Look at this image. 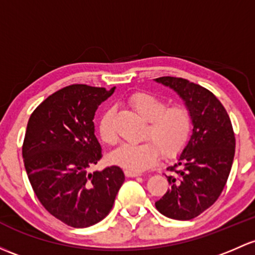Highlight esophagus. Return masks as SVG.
Wrapping results in <instances>:
<instances>
[{
    "label": "esophagus",
    "instance_id": "obj_1",
    "mask_svg": "<svg viewBox=\"0 0 255 255\" xmlns=\"http://www.w3.org/2000/svg\"><path fill=\"white\" fill-rule=\"evenodd\" d=\"M125 175L127 177H136V176H140V172H136V171H130V170H126L125 171Z\"/></svg>",
    "mask_w": 255,
    "mask_h": 255
}]
</instances>
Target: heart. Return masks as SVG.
I'll use <instances>...</instances> for the list:
<instances>
[{
    "label": "heart",
    "instance_id": "obj_1",
    "mask_svg": "<svg viewBox=\"0 0 255 255\" xmlns=\"http://www.w3.org/2000/svg\"><path fill=\"white\" fill-rule=\"evenodd\" d=\"M128 105L148 121L143 138L148 139L140 144H125L111 155V161L126 170H148L163 156L175 157L186 148L191 138L193 120L191 111L186 106H167L157 96L145 92L130 94ZM115 110L104 112L99 122V134L107 145H115L119 140L115 130Z\"/></svg>",
    "mask_w": 255,
    "mask_h": 255
}]
</instances>
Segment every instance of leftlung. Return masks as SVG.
Returning <instances> with one entry per match:
<instances>
[{
	"mask_svg": "<svg viewBox=\"0 0 255 255\" xmlns=\"http://www.w3.org/2000/svg\"><path fill=\"white\" fill-rule=\"evenodd\" d=\"M183 99L193 120V134L178 162L166 176L170 189L155 203L162 215L191 220L210 208L225 188L235 157L236 138L231 120L213 93L187 79L160 77Z\"/></svg>",
	"mask_w": 255,
	"mask_h": 255,
	"instance_id": "left-lung-1",
	"label": "left lung"
}]
</instances>
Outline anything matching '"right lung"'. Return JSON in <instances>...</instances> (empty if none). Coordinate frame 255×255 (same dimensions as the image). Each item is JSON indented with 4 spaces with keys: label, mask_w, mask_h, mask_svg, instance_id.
<instances>
[{
    "label": "right lung",
    "mask_w": 255,
    "mask_h": 255,
    "mask_svg": "<svg viewBox=\"0 0 255 255\" xmlns=\"http://www.w3.org/2000/svg\"><path fill=\"white\" fill-rule=\"evenodd\" d=\"M114 90L68 85L45 99L26 126L21 154L33 191L51 215L76 229L105 219L125 182L116 165L89 172L103 156L94 115Z\"/></svg>",
    "instance_id": "right-lung-1"
}]
</instances>
